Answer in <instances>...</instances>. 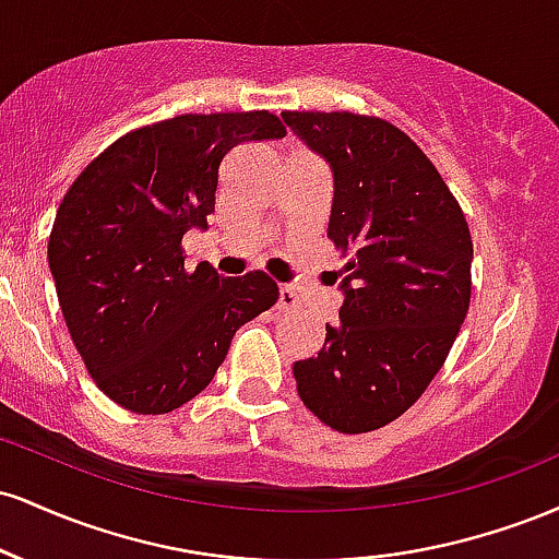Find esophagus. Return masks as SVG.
<instances>
[{
    "mask_svg": "<svg viewBox=\"0 0 559 559\" xmlns=\"http://www.w3.org/2000/svg\"><path fill=\"white\" fill-rule=\"evenodd\" d=\"M301 305V297L297 292H294L292 286H281L278 288V307L281 310H297Z\"/></svg>",
    "mask_w": 559,
    "mask_h": 559,
    "instance_id": "esophagus-1",
    "label": "esophagus"
}]
</instances>
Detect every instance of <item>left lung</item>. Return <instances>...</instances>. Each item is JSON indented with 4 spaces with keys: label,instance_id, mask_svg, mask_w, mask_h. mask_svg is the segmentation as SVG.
<instances>
[{
    "label": "left lung",
    "instance_id": "obj_1",
    "mask_svg": "<svg viewBox=\"0 0 559 559\" xmlns=\"http://www.w3.org/2000/svg\"><path fill=\"white\" fill-rule=\"evenodd\" d=\"M331 163L329 239L346 258L342 323L294 362L299 400L338 433L389 426L420 400L471 307L473 239L426 152L376 115L284 112Z\"/></svg>",
    "mask_w": 559,
    "mask_h": 559
}]
</instances>
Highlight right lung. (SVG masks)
Here are the masks:
<instances>
[{
  "label": "right lung",
  "instance_id": "right-lung-1",
  "mask_svg": "<svg viewBox=\"0 0 559 559\" xmlns=\"http://www.w3.org/2000/svg\"><path fill=\"white\" fill-rule=\"evenodd\" d=\"M267 110L178 115L112 141L70 183L49 234L62 318L88 376L115 404L165 415L207 389L234 333L278 286L183 265V234L215 213L217 173L241 141L281 139Z\"/></svg>",
  "mask_w": 559,
  "mask_h": 559
}]
</instances>
